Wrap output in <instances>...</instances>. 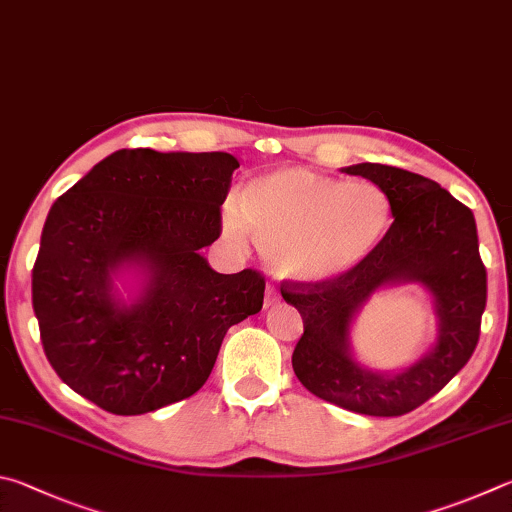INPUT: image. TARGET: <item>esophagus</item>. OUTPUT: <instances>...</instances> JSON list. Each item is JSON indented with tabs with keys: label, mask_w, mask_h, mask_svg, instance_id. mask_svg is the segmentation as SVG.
Returning a JSON list of instances; mask_svg holds the SVG:
<instances>
[{
	"label": "esophagus",
	"mask_w": 512,
	"mask_h": 512,
	"mask_svg": "<svg viewBox=\"0 0 512 512\" xmlns=\"http://www.w3.org/2000/svg\"><path fill=\"white\" fill-rule=\"evenodd\" d=\"M281 301V294H279V290H276V285H267L265 288V308H270V306H276V303Z\"/></svg>",
	"instance_id": "obj_1"
}]
</instances>
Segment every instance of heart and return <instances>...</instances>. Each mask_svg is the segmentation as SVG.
Returning <instances> with one entry per match:
<instances>
[{"instance_id":"obj_1","label":"heart","mask_w":512,"mask_h":512,"mask_svg":"<svg viewBox=\"0 0 512 512\" xmlns=\"http://www.w3.org/2000/svg\"><path fill=\"white\" fill-rule=\"evenodd\" d=\"M222 220L233 242L254 233L281 276L319 283L369 258L389 229L391 206L378 186L288 168L251 182L240 209L227 204Z\"/></svg>"}]
</instances>
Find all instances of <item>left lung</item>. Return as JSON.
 <instances>
[{
    "mask_svg": "<svg viewBox=\"0 0 512 512\" xmlns=\"http://www.w3.org/2000/svg\"><path fill=\"white\" fill-rule=\"evenodd\" d=\"M344 173L371 179L387 195L393 222L351 272L319 283H281L283 299L303 319L292 369L310 393L337 407L366 416H402L436 396L477 348L488 294L477 222L468 206L434 179L382 164L348 166ZM405 280L433 292L437 346L407 372L373 374L352 360L347 330L375 289Z\"/></svg>",
    "mask_w": 512,
    "mask_h": 512,
    "instance_id": "1",
    "label": "left lung"
}]
</instances>
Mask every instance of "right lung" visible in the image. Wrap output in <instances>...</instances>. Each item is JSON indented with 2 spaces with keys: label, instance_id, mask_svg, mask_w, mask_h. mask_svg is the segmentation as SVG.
<instances>
[{
  "label": "right lung",
  "instance_id": "add662e5",
  "mask_svg": "<svg viewBox=\"0 0 512 512\" xmlns=\"http://www.w3.org/2000/svg\"><path fill=\"white\" fill-rule=\"evenodd\" d=\"M229 152L116 150L53 202L33 265V310L53 371L116 416L193 396L233 324L263 308L256 270L218 274L200 249L222 233ZM139 266L128 309L111 279Z\"/></svg>",
  "mask_w": 512,
  "mask_h": 512
}]
</instances>
